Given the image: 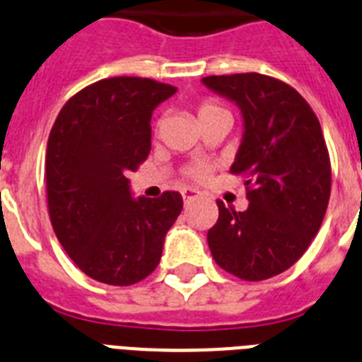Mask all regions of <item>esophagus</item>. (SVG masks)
<instances>
[{
	"mask_svg": "<svg viewBox=\"0 0 362 362\" xmlns=\"http://www.w3.org/2000/svg\"><path fill=\"white\" fill-rule=\"evenodd\" d=\"M182 197H184V202L189 204L191 200H195L200 197V191L195 189V187H186V189H182Z\"/></svg>",
	"mask_w": 362,
	"mask_h": 362,
	"instance_id": "esophagus-1",
	"label": "esophagus"
}]
</instances>
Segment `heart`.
Listing matches in <instances>:
<instances>
[{"label": "heart", "instance_id": "heart-1", "mask_svg": "<svg viewBox=\"0 0 362 362\" xmlns=\"http://www.w3.org/2000/svg\"><path fill=\"white\" fill-rule=\"evenodd\" d=\"M218 112H226V110H223V108L215 105V103H202V105L199 106V110H197V115H199V119H202V117L218 114ZM187 173H189V176L197 178V180H206V178L209 176V173H211V167H209L208 163L200 162V163H195V165H191L189 169H187Z\"/></svg>", "mask_w": 362, "mask_h": 362}]
</instances>
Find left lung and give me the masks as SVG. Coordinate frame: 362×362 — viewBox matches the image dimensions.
<instances>
[{
  "label": "left lung",
  "instance_id": "1",
  "mask_svg": "<svg viewBox=\"0 0 362 362\" xmlns=\"http://www.w3.org/2000/svg\"><path fill=\"white\" fill-rule=\"evenodd\" d=\"M202 84L235 103L243 138L233 175H248V208L218 200L208 232L215 263L247 281L293 267L317 235L331 191V167L320 123L289 84L259 73L211 75Z\"/></svg>",
  "mask_w": 362,
  "mask_h": 362
}]
</instances>
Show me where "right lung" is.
Segmentation results:
<instances>
[{
  "instance_id": "right-lung-1",
  "label": "right lung",
  "mask_w": 362,
  "mask_h": 362,
  "mask_svg": "<svg viewBox=\"0 0 362 362\" xmlns=\"http://www.w3.org/2000/svg\"><path fill=\"white\" fill-rule=\"evenodd\" d=\"M175 86L151 78H103L60 110L45 153L47 206L73 263L108 285L147 278L162 257L182 195L132 197L129 171L151 153V117Z\"/></svg>"
}]
</instances>
